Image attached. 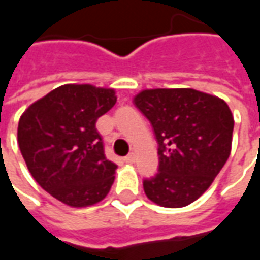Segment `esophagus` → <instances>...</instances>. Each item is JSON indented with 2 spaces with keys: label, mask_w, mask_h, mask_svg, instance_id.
<instances>
[{
  "label": "esophagus",
  "mask_w": 260,
  "mask_h": 260,
  "mask_svg": "<svg viewBox=\"0 0 260 260\" xmlns=\"http://www.w3.org/2000/svg\"><path fill=\"white\" fill-rule=\"evenodd\" d=\"M135 160H136L135 153H129V154L125 157V161H126V163H135Z\"/></svg>",
  "instance_id": "esophagus-1"
}]
</instances>
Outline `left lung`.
<instances>
[{
	"mask_svg": "<svg viewBox=\"0 0 260 260\" xmlns=\"http://www.w3.org/2000/svg\"><path fill=\"white\" fill-rule=\"evenodd\" d=\"M154 131L158 171L143 180L158 206L184 207L212 185L231 152L234 118L227 103L195 89H149L134 99Z\"/></svg>",
	"mask_w": 260,
	"mask_h": 260,
	"instance_id": "obj_1",
	"label": "left lung"
}]
</instances>
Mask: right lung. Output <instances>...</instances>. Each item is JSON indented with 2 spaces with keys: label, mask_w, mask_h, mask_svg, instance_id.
Segmentation results:
<instances>
[{
  "label": "right lung",
  "mask_w": 260,
  "mask_h": 260,
  "mask_svg": "<svg viewBox=\"0 0 260 260\" xmlns=\"http://www.w3.org/2000/svg\"><path fill=\"white\" fill-rule=\"evenodd\" d=\"M115 103L114 89L64 85L20 117L18 143L31 177L68 206H91L113 185L117 164L104 154L96 121Z\"/></svg>",
  "instance_id": "add662e5"
}]
</instances>
